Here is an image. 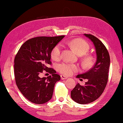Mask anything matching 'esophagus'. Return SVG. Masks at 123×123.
<instances>
[{"label": "esophagus", "instance_id": "1", "mask_svg": "<svg viewBox=\"0 0 123 123\" xmlns=\"http://www.w3.org/2000/svg\"><path fill=\"white\" fill-rule=\"evenodd\" d=\"M61 79H62V80L66 79L68 78V77H67V76H65V75H61Z\"/></svg>", "mask_w": 123, "mask_h": 123}]
</instances>
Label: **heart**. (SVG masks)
<instances>
[{
  "instance_id": "b5f03b06",
  "label": "heart",
  "mask_w": 123,
  "mask_h": 123,
  "mask_svg": "<svg viewBox=\"0 0 123 123\" xmlns=\"http://www.w3.org/2000/svg\"><path fill=\"white\" fill-rule=\"evenodd\" d=\"M68 44L78 55L86 54L89 50V45L81 39H75L68 42ZM51 56L55 61H59L62 57V47L60 44L55 45L51 52ZM93 57L90 55H85L82 58V63L86 67H89L93 62ZM57 70L65 75H69L79 70V67L75 64L62 62L57 65Z\"/></svg>"
}]
</instances>
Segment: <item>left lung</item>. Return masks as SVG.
<instances>
[{
  "label": "left lung",
  "instance_id": "8db88e82",
  "mask_svg": "<svg viewBox=\"0 0 123 123\" xmlns=\"http://www.w3.org/2000/svg\"><path fill=\"white\" fill-rule=\"evenodd\" d=\"M90 39L96 49L97 60L93 68L76 78L87 79L88 81L84 86L78 83L71 92L72 99L76 103L88 104L98 99L103 93L108 83L109 69L110 67V55L108 51L103 43L91 34H85Z\"/></svg>",
  "mask_w": 123,
  "mask_h": 123
}]
</instances>
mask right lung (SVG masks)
I'll list each match as a JSON object with an SVG mask.
<instances>
[{
    "label": "right lung",
    "instance_id": "right-lung-1",
    "mask_svg": "<svg viewBox=\"0 0 123 123\" xmlns=\"http://www.w3.org/2000/svg\"><path fill=\"white\" fill-rule=\"evenodd\" d=\"M64 35L38 36L25 41L14 58V77L16 84L28 100L35 104H43L52 98L55 83L61 80L50 61L51 52L64 37ZM43 70L52 74L41 78Z\"/></svg>",
    "mask_w": 123,
    "mask_h": 123
}]
</instances>
